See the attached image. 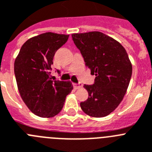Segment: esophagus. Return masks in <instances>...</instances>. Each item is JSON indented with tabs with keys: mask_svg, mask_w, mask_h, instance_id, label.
<instances>
[{
	"mask_svg": "<svg viewBox=\"0 0 152 152\" xmlns=\"http://www.w3.org/2000/svg\"><path fill=\"white\" fill-rule=\"evenodd\" d=\"M73 87H74L76 89H81L82 87H83V84L82 83H73Z\"/></svg>",
	"mask_w": 152,
	"mask_h": 152,
	"instance_id": "1",
	"label": "esophagus"
}]
</instances>
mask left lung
<instances>
[{"instance_id": "left-lung-1", "label": "left lung", "mask_w": 152, "mask_h": 152, "mask_svg": "<svg viewBox=\"0 0 152 152\" xmlns=\"http://www.w3.org/2000/svg\"><path fill=\"white\" fill-rule=\"evenodd\" d=\"M86 66L96 79L84 85L89 97L80 103L88 115L101 118L110 114L123 99L132 73L125 49L118 41L99 31L72 34Z\"/></svg>"}]
</instances>
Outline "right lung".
Wrapping results in <instances>:
<instances>
[{"mask_svg":"<svg viewBox=\"0 0 152 152\" xmlns=\"http://www.w3.org/2000/svg\"><path fill=\"white\" fill-rule=\"evenodd\" d=\"M69 36L48 32L30 38L21 47L14 62L21 98L34 114L42 118L60 113L73 88L71 82L53 81L50 78L55 53L65 44Z\"/></svg>","mask_w":152,"mask_h":152,"instance_id":"right-lung-1","label":"right lung"}]
</instances>
